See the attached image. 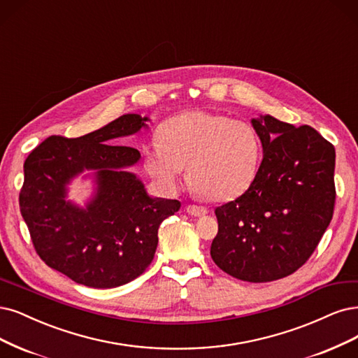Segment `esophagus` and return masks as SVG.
<instances>
[{
	"instance_id": "1",
	"label": "esophagus",
	"mask_w": 358,
	"mask_h": 358,
	"mask_svg": "<svg viewBox=\"0 0 358 358\" xmlns=\"http://www.w3.org/2000/svg\"><path fill=\"white\" fill-rule=\"evenodd\" d=\"M187 212L195 217H200V216H204L207 215V208L206 207H201V206H194V204H189L187 206Z\"/></svg>"
}]
</instances>
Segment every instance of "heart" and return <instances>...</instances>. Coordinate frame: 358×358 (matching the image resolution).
Listing matches in <instances>:
<instances>
[{
    "label": "heart",
    "mask_w": 358,
    "mask_h": 358,
    "mask_svg": "<svg viewBox=\"0 0 358 358\" xmlns=\"http://www.w3.org/2000/svg\"><path fill=\"white\" fill-rule=\"evenodd\" d=\"M145 151V169L155 183L176 194L185 182L183 169L195 191L212 200L236 199L255 182L262 143L248 121L206 110H187L169 118Z\"/></svg>",
    "instance_id": "heart-1"
}]
</instances>
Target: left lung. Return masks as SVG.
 <instances>
[{
	"mask_svg": "<svg viewBox=\"0 0 358 358\" xmlns=\"http://www.w3.org/2000/svg\"><path fill=\"white\" fill-rule=\"evenodd\" d=\"M264 158L252 187L216 207L210 255L227 274L266 282L293 274L322 240L335 207V148L310 126L252 118Z\"/></svg>",
	"mask_w": 358,
	"mask_h": 358,
	"instance_id": "left-lung-1",
	"label": "left lung"
}]
</instances>
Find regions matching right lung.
<instances>
[{
  "instance_id": "right-lung-1",
  "label": "right lung",
  "mask_w": 358,
  "mask_h": 358,
  "mask_svg": "<svg viewBox=\"0 0 358 358\" xmlns=\"http://www.w3.org/2000/svg\"><path fill=\"white\" fill-rule=\"evenodd\" d=\"M146 121L126 114L81 138L50 136L24 162L19 204L34 248L78 285L113 289L138 278L152 262L162 222L180 208L178 200L148 195L129 171L141 152L117 145L148 127ZM83 171H94L96 188L80 208L66 196L67 185Z\"/></svg>"
}]
</instances>
